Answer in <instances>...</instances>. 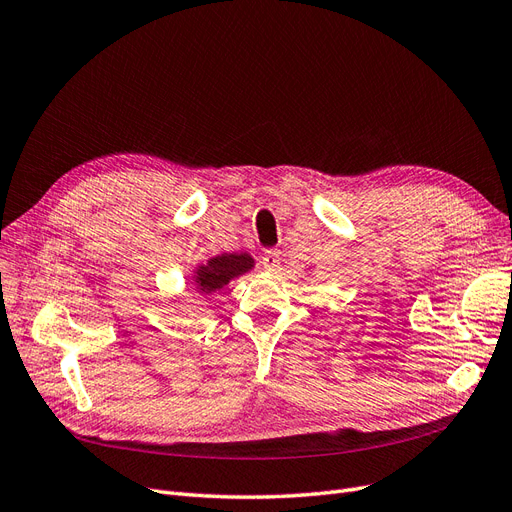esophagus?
<instances>
[{
	"mask_svg": "<svg viewBox=\"0 0 512 512\" xmlns=\"http://www.w3.org/2000/svg\"><path fill=\"white\" fill-rule=\"evenodd\" d=\"M280 259H282L280 251L278 249H270V251L263 253L261 266H263V270H266V272H276L278 266H280Z\"/></svg>",
	"mask_w": 512,
	"mask_h": 512,
	"instance_id": "1",
	"label": "esophagus"
}]
</instances>
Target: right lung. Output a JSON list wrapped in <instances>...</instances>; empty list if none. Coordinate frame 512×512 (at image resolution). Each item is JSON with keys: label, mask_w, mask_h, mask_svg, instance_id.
Segmentation results:
<instances>
[{"label": "right lung", "mask_w": 512, "mask_h": 512, "mask_svg": "<svg viewBox=\"0 0 512 512\" xmlns=\"http://www.w3.org/2000/svg\"><path fill=\"white\" fill-rule=\"evenodd\" d=\"M255 268V259L249 253H221L194 270V282L196 289L202 295H211L215 291H221L225 285H230V280L251 272Z\"/></svg>", "instance_id": "obj_1"}]
</instances>
